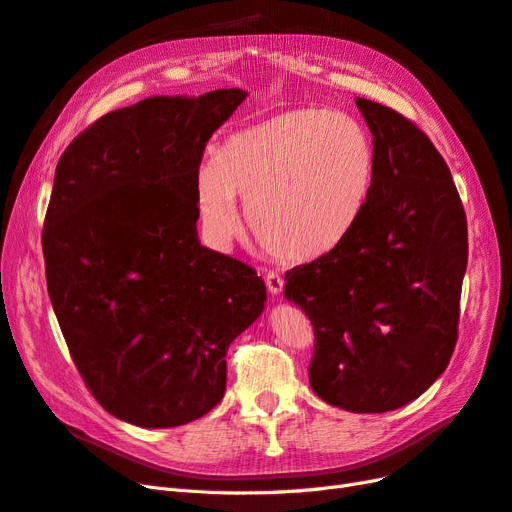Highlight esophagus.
Wrapping results in <instances>:
<instances>
[{"mask_svg":"<svg viewBox=\"0 0 512 512\" xmlns=\"http://www.w3.org/2000/svg\"><path fill=\"white\" fill-rule=\"evenodd\" d=\"M265 282H267V288H269V292L273 294V297H277V294H280V292L284 290V280H282V275H277V273H267Z\"/></svg>","mask_w":512,"mask_h":512,"instance_id":"obj_1","label":"esophagus"}]
</instances>
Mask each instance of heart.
<instances>
[{"label":"heart","instance_id":"heart-1","mask_svg":"<svg viewBox=\"0 0 512 512\" xmlns=\"http://www.w3.org/2000/svg\"><path fill=\"white\" fill-rule=\"evenodd\" d=\"M376 181V147L352 115L297 106L230 132L198 168L194 200L215 243L239 230L286 262L335 252L359 226Z\"/></svg>","mask_w":512,"mask_h":512}]
</instances>
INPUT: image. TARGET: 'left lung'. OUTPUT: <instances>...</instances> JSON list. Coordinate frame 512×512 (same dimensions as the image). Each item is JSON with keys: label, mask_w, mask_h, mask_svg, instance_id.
Returning a JSON list of instances; mask_svg holds the SVG:
<instances>
[{"label": "left lung", "mask_w": 512, "mask_h": 512, "mask_svg": "<svg viewBox=\"0 0 512 512\" xmlns=\"http://www.w3.org/2000/svg\"><path fill=\"white\" fill-rule=\"evenodd\" d=\"M356 106L374 136V192L344 245L286 273L284 297L314 324V393L367 414L410 404L451 361L468 224L429 138L389 106Z\"/></svg>", "instance_id": "left-lung-1"}]
</instances>
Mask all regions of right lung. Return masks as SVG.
Returning <instances> with one entry per match:
<instances>
[{"label": "right lung", "instance_id": "add662e5", "mask_svg": "<svg viewBox=\"0 0 512 512\" xmlns=\"http://www.w3.org/2000/svg\"><path fill=\"white\" fill-rule=\"evenodd\" d=\"M243 89L153 96L98 119L57 162L42 252L66 344L100 406L147 429L207 414L265 282L198 241L194 177Z\"/></svg>", "mask_w": 512, "mask_h": 512}]
</instances>
